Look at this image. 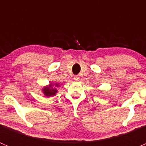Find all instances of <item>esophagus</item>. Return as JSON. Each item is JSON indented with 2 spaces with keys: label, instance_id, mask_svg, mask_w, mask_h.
<instances>
[{
  "label": "esophagus",
  "instance_id": "34e87169",
  "mask_svg": "<svg viewBox=\"0 0 146 146\" xmlns=\"http://www.w3.org/2000/svg\"><path fill=\"white\" fill-rule=\"evenodd\" d=\"M73 79H74V80H76V81H79V80H80V77L78 76H75L74 78Z\"/></svg>",
  "mask_w": 146,
  "mask_h": 146
}]
</instances>
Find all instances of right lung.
Instances as JSON below:
<instances>
[{"mask_svg":"<svg viewBox=\"0 0 146 146\" xmlns=\"http://www.w3.org/2000/svg\"><path fill=\"white\" fill-rule=\"evenodd\" d=\"M59 85L60 84L58 82H50L48 85L43 87L42 90V93L46 98H51L53 96H55L56 94L58 92L56 88L59 87Z\"/></svg>","mask_w":146,"mask_h":146,"instance_id":"right-lung-1","label":"right lung"}]
</instances>
